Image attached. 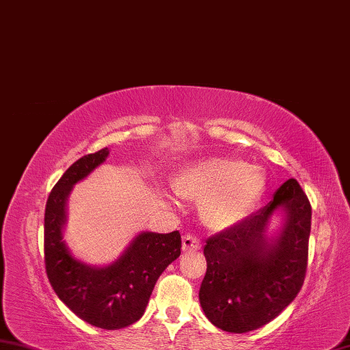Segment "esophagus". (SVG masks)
Masks as SVG:
<instances>
[{
	"instance_id": "esophagus-1",
	"label": "esophagus",
	"mask_w": 350,
	"mask_h": 350,
	"mask_svg": "<svg viewBox=\"0 0 350 350\" xmlns=\"http://www.w3.org/2000/svg\"><path fill=\"white\" fill-rule=\"evenodd\" d=\"M201 248V242L198 237L192 234H186L183 236V250L184 252H192V250H200Z\"/></svg>"
}]
</instances>
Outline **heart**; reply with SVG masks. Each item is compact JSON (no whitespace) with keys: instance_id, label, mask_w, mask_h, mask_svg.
Returning a JSON list of instances; mask_svg holds the SVG:
<instances>
[{"instance_id":"obj_1","label":"heart","mask_w":350,"mask_h":350,"mask_svg":"<svg viewBox=\"0 0 350 350\" xmlns=\"http://www.w3.org/2000/svg\"><path fill=\"white\" fill-rule=\"evenodd\" d=\"M175 192L201 201V216L213 230H228L245 219L265 187L260 166L226 157L193 161L176 175Z\"/></svg>"}]
</instances>
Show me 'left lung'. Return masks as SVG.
<instances>
[{
    "label": "left lung",
    "instance_id": "left-lung-1",
    "mask_svg": "<svg viewBox=\"0 0 350 350\" xmlns=\"http://www.w3.org/2000/svg\"><path fill=\"white\" fill-rule=\"evenodd\" d=\"M309 233L311 204L291 178L256 215L210 237L200 303L212 325L245 334L278 317L305 280Z\"/></svg>",
    "mask_w": 350,
    "mask_h": 350
}]
</instances>
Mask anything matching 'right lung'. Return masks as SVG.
I'll return each instance as SVG.
<instances>
[{"label": "right lung", "mask_w": 350, "mask_h": 350, "mask_svg": "<svg viewBox=\"0 0 350 350\" xmlns=\"http://www.w3.org/2000/svg\"><path fill=\"white\" fill-rule=\"evenodd\" d=\"M109 149L79 158L53 187L45 206L44 254L47 278L65 306L96 327L116 331L142 319L161 273L181 254V234L138 233L107 265H90L64 239L67 201L75 184L107 161Z\"/></svg>", "instance_id": "right-lung-1"}]
</instances>
